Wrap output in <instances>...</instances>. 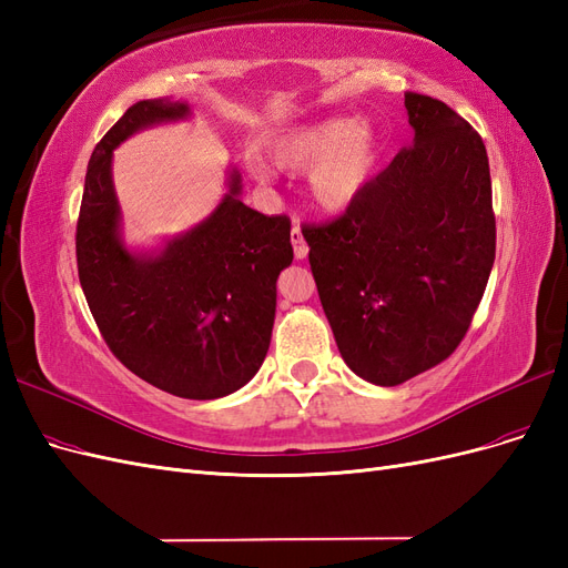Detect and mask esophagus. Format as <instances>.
Instances as JSON below:
<instances>
[{
  "mask_svg": "<svg viewBox=\"0 0 568 568\" xmlns=\"http://www.w3.org/2000/svg\"><path fill=\"white\" fill-rule=\"evenodd\" d=\"M291 244H294V253L298 261H303V257L307 255V244L301 234V222L296 217H294V230H291Z\"/></svg>",
  "mask_w": 568,
  "mask_h": 568,
  "instance_id": "obj_1",
  "label": "esophagus"
}]
</instances>
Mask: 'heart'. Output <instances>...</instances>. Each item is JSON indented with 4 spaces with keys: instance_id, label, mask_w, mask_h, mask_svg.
<instances>
[{
    "instance_id": "heart-1",
    "label": "heart",
    "mask_w": 568,
    "mask_h": 568,
    "mask_svg": "<svg viewBox=\"0 0 568 568\" xmlns=\"http://www.w3.org/2000/svg\"><path fill=\"white\" fill-rule=\"evenodd\" d=\"M272 159L291 173L307 170V192L322 211H346L363 194L376 161V130L365 118L322 120L280 134L272 142ZM251 173L267 180V161L253 156Z\"/></svg>"
}]
</instances>
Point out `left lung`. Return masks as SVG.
<instances>
[{
    "label": "left lung",
    "instance_id": "1",
    "mask_svg": "<svg viewBox=\"0 0 568 568\" xmlns=\"http://www.w3.org/2000/svg\"><path fill=\"white\" fill-rule=\"evenodd\" d=\"M415 144L343 215L303 225L324 315L346 365L398 386L467 336L495 261L488 153L443 101L407 92Z\"/></svg>",
    "mask_w": 568,
    "mask_h": 568
}]
</instances>
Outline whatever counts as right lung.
<instances>
[{"label": "right lung", "mask_w": 568, "mask_h": 568, "mask_svg": "<svg viewBox=\"0 0 568 568\" xmlns=\"http://www.w3.org/2000/svg\"><path fill=\"white\" fill-rule=\"evenodd\" d=\"M189 113L136 101L92 153L75 230L78 277L111 353L132 374L189 400L242 388L270 348L277 277L294 261L291 220L239 201V173L211 217L153 253L120 242L113 149L136 130Z\"/></svg>", "instance_id": "add662e5"}]
</instances>
